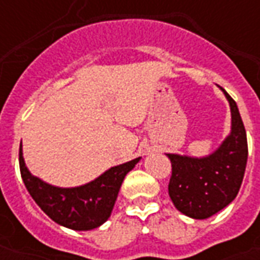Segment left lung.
<instances>
[{"label": "left lung", "mask_w": 260, "mask_h": 260, "mask_svg": "<svg viewBox=\"0 0 260 260\" xmlns=\"http://www.w3.org/2000/svg\"><path fill=\"white\" fill-rule=\"evenodd\" d=\"M231 107V134L216 152L203 158L167 154L171 161L169 195L174 206L192 218H207L234 201L248 160L244 122L234 99L224 90Z\"/></svg>", "instance_id": "left-lung-1"}]
</instances>
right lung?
I'll use <instances>...</instances> for the list:
<instances>
[{"label": "right lung", "instance_id": "add662e5", "mask_svg": "<svg viewBox=\"0 0 260 260\" xmlns=\"http://www.w3.org/2000/svg\"><path fill=\"white\" fill-rule=\"evenodd\" d=\"M139 157L107 170L99 178L78 188L48 185L29 173L19 147V169L26 189L43 212L55 223L78 231L97 229L113 212L125 175Z\"/></svg>", "mask_w": 260, "mask_h": 260}]
</instances>
